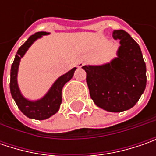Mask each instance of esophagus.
I'll return each mask as SVG.
<instances>
[{
    "instance_id": "esophagus-1",
    "label": "esophagus",
    "mask_w": 156,
    "mask_h": 156,
    "mask_svg": "<svg viewBox=\"0 0 156 156\" xmlns=\"http://www.w3.org/2000/svg\"><path fill=\"white\" fill-rule=\"evenodd\" d=\"M84 65H85V63L79 62L78 64H77V67H78V68H81V67H83Z\"/></svg>"
}]
</instances>
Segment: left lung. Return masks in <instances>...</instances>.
<instances>
[{
	"mask_svg": "<svg viewBox=\"0 0 156 156\" xmlns=\"http://www.w3.org/2000/svg\"><path fill=\"white\" fill-rule=\"evenodd\" d=\"M120 40L117 57L100 66H83L87 73L90 97L95 105L109 112H122L133 108L143 94L146 64L140 46L124 30H114Z\"/></svg>",
	"mask_w": 156,
	"mask_h": 156,
	"instance_id": "obj_1",
	"label": "left lung"
}]
</instances>
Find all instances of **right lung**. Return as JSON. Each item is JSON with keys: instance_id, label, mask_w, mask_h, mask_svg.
Instances as JSON below:
<instances>
[{"instance_id": "1", "label": "right lung", "mask_w": 156, "mask_h": 156, "mask_svg": "<svg viewBox=\"0 0 156 156\" xmlns=\"http://www.w3.org/2000/svg\"><path fill=\"white\" fill-rule=\"evenodd\" d=\"M47 32H37L31 35L26 42L18 49L15 55L14 62L11 66L10 72V92L13 99L15 100L20 110L28 118L35 120H45L58 112L62 103V90L63 86L73 77L76 68L72 69L65 75L60 76L55 83L52 85L48 92L41 99L37 101H29L26 99L22 94L18 87L17 83V74L20 61L25 53L37 39L41 38L42 35L48 34Z\"/></svg>"}]
</instances>
